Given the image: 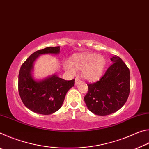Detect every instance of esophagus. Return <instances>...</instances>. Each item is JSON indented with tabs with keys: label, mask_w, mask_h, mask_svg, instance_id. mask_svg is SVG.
Instances as JSON below:
<instances>
[{
	"label": "esophagus",
	"mask_w": 149,
	"mask_h": 149,
	"mask_svg": "<svg viewBox=\"0 0 149 149\" xmlns=\"http://www.w3.org/2000/svg\"><path fill=\"white\" fill-rule=\"evenodd\" d=\"M80 82H81V80L79 79V78H75V85H77L78 84H79Z\"/></svg>",
	"instance_id": "esophagus-1"
}]
</instances>
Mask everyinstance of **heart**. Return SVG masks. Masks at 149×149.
Returning <instances> with one entry per match:
<instances>
[{"label": "heart", "mask_w": 149, "mask_h": 149, "mask_svg": "<svg viewBox=\"0 0 149 149\" xmlns=\"http://www.w3.org/2000/svg\"><path fill=\"white\" fill-rule=\"evenodd\" d=\"M107 65L105 58L100 54L82 52L72 57V61L65 64L68 72L74 74L77 70H81L82 75L89 81H95L100 79Z\"/></svg>", "instance_id": "b5f03b06"}]
</instances>
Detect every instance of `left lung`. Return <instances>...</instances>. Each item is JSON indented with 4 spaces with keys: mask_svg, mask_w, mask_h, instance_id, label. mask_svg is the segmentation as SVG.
I'll list each match as a JSON object with an SVG mask.
<instances>
[{
    "mask_svg": "<svg viewBox=\"0 0 149 149\" xmlns=\"http://www.w3.org/2000/svg\"><path fill=\"white\" fill-rule=\"evenodd\" d=\"M110 60L113 64L99 81L87 84L85 102L88 109L96 115L107 116L116 112L125 104L129 97V68L116 55Z\"/></svg>",
    "mask_w": 149,
    "mask_h": 149,
    "instance_id": "1",
    "label": "left lung"
}]
</instances>
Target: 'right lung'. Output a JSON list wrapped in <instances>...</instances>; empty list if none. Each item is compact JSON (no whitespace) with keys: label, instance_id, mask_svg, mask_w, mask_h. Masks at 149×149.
<instances>
[{"label":"right lung","instance_id":"obj_1","mask_svg":"<svg viewBox=\"0 0 149 149\" xmlns=\"http://www.w3.org/2000/svg\"><path fill=\"white\" fill-rule=\"evenodd\" d=\"M60 53V47H50L35 52L20 68L18 91L26 107L39 114H52L61 108L65 95L74 86L75 79L66 81L54 74L43 79L33 77L34 62L42 54Z\"/></svg>","mask_w":149,"mask_h":149}]
</instances>
